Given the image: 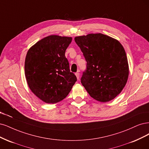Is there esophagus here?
<instances>
[{"mask_svg":"<svg viewBox=\"0 0 149 149\" xmlns=\"http://www.w3.org/2000/svg\"><path fill=\"white\" fill-rule=\"evenodd\" d=\"M75 75H76V77H77V79H79V78H80V73L79 72H76L75 73Z\"/></svg>","mask_w":149,"mask_h":149,"instance_id":"obj_1","label":"esophagus"}]
</instances>
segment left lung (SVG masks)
<instances>
[{
    "mask_svg": "<svg viewBox=\"0 0 149 149\" xmlns=\"http://www.w3.org/2000/svg\"><path fill=\"white\" fill-rule=\"evenodd\" d=\"M74 40L87 61L81 83L90 97L103 103L116 98L129 76L127 58L122 45L102 33L76 36Z\"/></svg>",
    "mask_w": 149,
    "mask_h": 149,
    "instance_id": "left-lung-1",
    "label": "left lung"
}]
</instances>
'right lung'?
<instances>
[{
	"mask_svg": "<svg viewBox=\"0 0 149 149\" xmlns=\"http://www.w3.org/2000/svg\"><path fill=\"white\" fill-rule=\"evenodd\" d=\"M72 40L71 37L50 35L38 41L27 52L25 74L28 85L46 103L64 100L77 81L65 56Z\"/></svg>",
	"mask_w": 149,
	"mask_h": 149,
	"instance_id": "add662e5",
	"label": "right lung"
}]
</instances>
